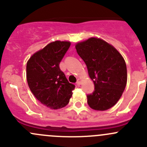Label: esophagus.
<instances>
[{
    "label": "esophagus",
    "mask_w": 147,
    "mask_h": 147,
    "mask_svg": "<svg viewBox=\"0 0 147 147\" xmlns=\"http://www.w3.org/2000/svg\"><path fill=\"white\" fill-rule=\"evenodd\" d=\"M81 83H82V81H81L80 79H78V81H77V85L80 86L81 84Z\"/></svg>",
    "instance_id": "esophagus-1"
}]
</instances>
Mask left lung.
<instances>
[{"mask_svg": "<svg viewBox=\"0 0 147 147\" xmlns=\"http://www.w3.org/2000/svg\"><path fill=\"white\" fill-rule=\"evenodd\" d=\"M75 48L94 84V91L87 96L89 106L97 111L112 107L119 101L127 84L124 57L113 45L94 37L78 42Z\"/></svg>", "mask_w": 147, "mask_h": 147, "instance_id": "left-lung-1", "label": "left lung"}]
</instances>
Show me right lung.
I'll return each mask as SVG.
<instances>
[{"instance_id": "right-lung-1", "label": "right lung", "mask_w": 147, "mask_h": 147, "mask_svg": "<svg viewBox=\"0 0 147 147\" xmlns=\"http://www.w3.org/2000/svg\"><path fill=\"white\" fill-rule=\"evenodd\" d=\"M70 44L69 41L50 42L27 62L26 78L30 90L37 100L52 109L66 106L75 87L68 82L59 65Z\"/></svg>"}]
</instances>
